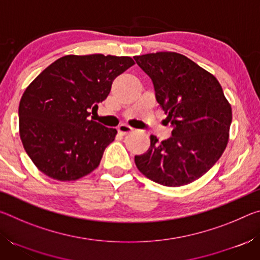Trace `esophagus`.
Returning a JSON list of instances; mask_svg holds the SVG:
<instances>
[{
	"instance_id": "34e87169",
	"label": "esophagus",
	"mask_w": 260,
	"mask_h": 260,
	"mask_svg": "<svg viewBox=\"0 0 260 260\" xmlns=\"http://www.w3.org/2000/svg\"><path fill=\"white\" fill-rule=\"evenodd\" d=\"M132 131H133V128H132V127L127 124H121V125H119V127H118V132H119V134H121V135L128 134Z\"/></svg>"
}]
</instances>
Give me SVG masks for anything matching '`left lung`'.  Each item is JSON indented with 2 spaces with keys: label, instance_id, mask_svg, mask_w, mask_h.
<instances>
[{
  "label": "left lung",
  "instance_id": "left-lung-1",
  "mask_svg": "<svg viewBox=\"0 0 260 260\" xmlns=\"http://www.w3.org/2000/svg\"><path fill=\"white\" fill-rule=\"evenodd\" d=\"M151 78L156 101L173 126L172 136L135 156V165L161 186L181 187L200 179L225 151L232 124V107L213 74L173 51L134 56Z\"/></svg>",
  "mask_w": 260,
  "mask_h": 260
}]
</instances>
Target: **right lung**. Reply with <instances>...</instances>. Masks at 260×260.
Masks as SVG:
<instances>
[{
  "instance_id": "add662e5",
  "label": "right lung",
  "mask_w": 260,
  "mask_h": 260,
  "mask_svg": "<svg viewBox=\"0 0 260 260\" xmlns=\"http://www.w3.org/2000/svg\"><path fill=\"white\" fill-rule=\"evenodd\" d=\"M128 56L67 55L39 74L19 103L25 151L47 177L76 181L100 165L117 129L89 119L114 79L133 67Z\"/></svg>"
}]
</instances>
